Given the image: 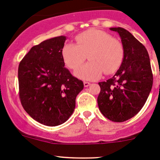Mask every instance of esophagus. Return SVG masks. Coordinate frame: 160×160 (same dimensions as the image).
<instances>
[{"mask_svg":"<svg viewBox=\"0 0 160 160\" xmlns=\"http://www.w3.org/2000/svg\"><path fill=\"white\" fill-rule=\"evenodd\" d=\"M83 85H84L85 88H88V86H90V83H89V82L84 81V82H83Z\"/></svg>","mask_w":160,"mask_h":160,"instance_id":"34e87169","label":"esophagus"}]
</instances>
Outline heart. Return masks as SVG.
<instances>
[{"mask_svg":"<svg viewBox=\"0 0 160 160\" xmlns=\"http://www.w3.org/2000/svg\"><path fill=\"white\" fill-rule=\"evenodd\" d=\"M77 45L67 43L62 50L66 65L76 70L88 58L90 62L75 72V75L85 80L99 78L103 72L112 74L122 66L125 49L122 42L104 31L88 29L77 35Z\"/></svg>","mask_w":160,"mask_h":160,"instance_id":"heart-1","label":"heart"}]
</instances>
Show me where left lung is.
Masks as SVG:
<instances>
[{"label":"left lung","instance_id":"left-lung-1","mask_svg":"<svg viewBox=\"0 0 160 160\" xmlns=\"http://www.w3.org/2000/svg\"><path fill=\"white\" fill-rule=\"evenodd\" d=\"M110 29L120 35L125 56L114 77L98 83L101 92L98 104L104 117L114 122H123L142 108L152 87L153 76L146 47L125 28Z\"/></svg>","mask_w":160,"mask_h":160}]
</instances>
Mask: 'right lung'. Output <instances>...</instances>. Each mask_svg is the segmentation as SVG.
Here are the masks:
<instances>
[{
    "label": "right lung",
    "mask_w": 160,
    "mask_h": 160,
    "mask_svg": "<svg viewBox=\"0 0 160 160\" xmlns=\"http://www.w3.org/2000/svg\"><path fill=\"white\" fill-rule=\"evenodd\" d=\"M65 36H58L33 46L19 63V98L25 111L47 126L68 120L76 98L83 89L82 80L64 67L62 50Z\"/></svg>",
    "instance_id": "1"
}]
</instances>
